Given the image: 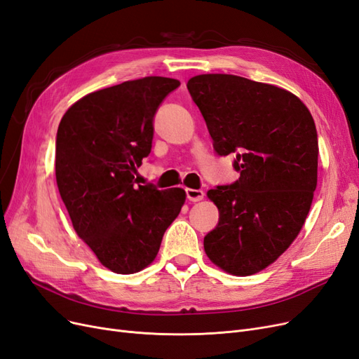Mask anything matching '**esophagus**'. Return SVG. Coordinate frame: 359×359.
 Masks as SVG:
<instances>
[{"label":"esophagus","mask_w":359,"mask_h":359,"mask_svg":"<svg viewBox=\"0 0 359 359\" xmlns=\"http://www.w3.org/2000/svg\"><path fill=\"white\" fill-rule=\"evenodd\" d=\"M185 193H187V199L190 202H201L203 197H205V193L202 190H194V189H185Z\"/></svg>","instance_id":"1"}]
</instances>
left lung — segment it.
Segmentation results:
<instances>
[{"mask_svg": "<svg viewBox=\"0 0 359 359\" xmlns=\"http://www.w3.org/2000/svg\"><path fill=\"white\" fill-rule=\"evenodd\" d=\"M187 89L219 156L236 154L241 177L206 193L218 226L203 239L211 262L234 276L264 270L285 252L311 211L318 135L294 93L231 74H201Z\"/></svg>", "mask_w": 359, "mask_h": 359, "instance_id": "obj_1", "label": "left lung"}]
</instances>
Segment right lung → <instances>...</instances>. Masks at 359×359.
<instances>
[{
  "label": "right lung",
  "instance_id": "add662e5",
  "mask_svg": "<svg viewBox=\"0 0 359 359\" xmlns=\"http://www.w3.org/2000/svg\"><path fill=\"white\" fill-rule=\"evenodd\" d=\"M178 86L154 76L111 86L74 102L59 123V194L79 238L118 275L154 262L187 196L182 189L137 184L133 177L151 151L156 109Z\"/></svg>",
  "mask_w": 359,
  "mask_h": 359
}]
</instances>
